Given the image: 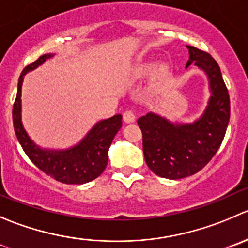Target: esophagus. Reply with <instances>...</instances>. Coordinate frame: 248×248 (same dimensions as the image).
<instances>
[{
  "instance_id": "esophagus-1",
  "label": "esophagus",
  "mask_w": 248,
  "mask_h": 248,
  "mask_svg": "<svg viewBox=\"0 0 248 248\" xmlns=\"http://www.w3.org/2000/svg\"><path fill=\"white\" fill-rule=\"evenodd\" d=\"M124 121L126 122V124H132V122L136 121V116H134V114L131 110L124 112Z\"/></svg>"
}]
</instances>
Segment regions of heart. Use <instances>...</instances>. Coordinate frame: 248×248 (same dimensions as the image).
<instances>
[{
	"mask_svg": "<svg viewBox=\"0 0 248 248\" xmlns=\"http://www.w3.org/2000/svg\"><path fill=\"white\" fill-rule=\"evenodd\" d=\"M154 63L150 60H141L139 63H137L136 65L132 68V78H141L145 75H148L149 71L153 69ZM173 71L172 68L168 63H160L153 69L150 75V91L155 93L162 92L166 88V86L170 83V78H172Z\"/></svg>",
	"mask_w": 248,
	"mask_h": 248,
	"instance_id": "heart-1",
	"label": "heart"
}]
</instances>
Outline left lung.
<instances>
[{"label":"left lung","instance_id":"left-lung-1","mask_svg":"<svg viewBox=\"0 0 248 248\" xmlns=\"http://www.w3.org/2000/svg\"><path fill=\"white\" fill-rule=\"evenodd\" d=\"M186 47L190 54L186 68L194 63L210 80L211 98L202 116L184 124H174L153 112L138 120L146 165L167 179H180L202 170L219 149L230 119V98L219 65L210 53Z\"/></svg>","mask_w":248,"mask_h":248}]
</instances>
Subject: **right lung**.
Wrapping results in <instances>:
<instances>
[{"label":"right lung","instance_id":"1","mask_svg":"<svg viewBox=\"0 0 248 248\" xmlns=\"http://www.w3.org/2000/svg\"><path fill=\"white\" fill-rule=\"evenodd\" d=\"M53 54H43L26 66L18 81V92L13 105L14 132L28 157L36 167L55 180L65 184H83L99 177L108 165V150L122 126V116L115 115L98 122L87 136L66 150H46L33 143L21 124V85L28 71L45 63Z\"/></svg>","mask_w":248,"mask_h":248}]
</instances>
